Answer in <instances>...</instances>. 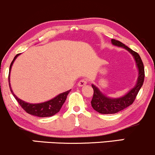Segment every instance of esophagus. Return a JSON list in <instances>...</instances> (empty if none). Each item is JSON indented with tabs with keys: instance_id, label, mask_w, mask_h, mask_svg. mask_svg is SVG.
<instances>
[{
	"instance_id": "obj_1",
	"label": "esophagus",
	"mask_w": 155,
	"mask_h": 155,
	"mask_svg": "<svg viewBox=\"0 0 155 155\" xmlns=\"http://www.w3.org/2000/svg\"><path fill=\"white\" fill-rule=\"evenodd\" d=\"M87 84V81L86 79H81V80H80V81H79V83H78V86L83 87V86H84V85H86Z\"/></svg>"
}]
</instances>
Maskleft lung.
Here are the masks:
<instances>
[{
  "label": "left lung",
  "instance_id": "obj_1",
  "mask_svg": "<svg viewBox=\"0 0 155 155\" xmlns=\"http://www.w3.org/2000/svg\"><path fill=\"white\" fill-rule=\"evenodd\" d=\"M111 43L113 45L117 46V47H122L133 55L138 71V76L136 85L130 90H129V92H127L125 95L120 97H117V98L108 97L102 92H101V90L95 85L92 84L94 90L93 97H92L91 101L92 107L98 113L104 114H116L130 106L134 102L136 95H138L140 89L143 85L145 76L143 62L138 53L130 49L122 42L115 40V39H111Z\"/></svg>",
  "mask_w": 155,
  "mask_h": 155
}]
</instances>
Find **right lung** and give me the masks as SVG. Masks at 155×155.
I'll return each mask as SVG.
<instances>
[{"label":"right lung","instance_id":"add662e5","mask_svg":"<svg viewBox=\"0 0 155 155\" xmlns=\"http://www.w3.org/2000/svg\"><path fill=\"white\" fill-rule=\"evenodd\" d=\"M20 54H17L14 58V60H12V63H11L10 67H9V74H8V83H9V87L10 90L12 92V95H14V97H15L16 100L17 101V102L19 103V104L20 105L21 107L27 113L30 114L31 115H34V116L39 117H51L53 115L56 114L57 113L60 111V108L64 103H65V100L67 98V95H68V93L70 92V90H68V91L63 92V93H60L58 95H57L56 97H54V98L51 99V100L45 101L43 103H39V104H31V103L25 102V101L21 100L20 98H19L17 96L15 95V93L13 92L12 87H11V84H10V72L11 69H12V65H13L14 62L17 59V57Z\"/></svg>","mask_w":155,"mask_h":155}]
</instances>
